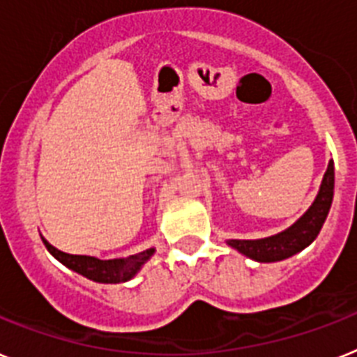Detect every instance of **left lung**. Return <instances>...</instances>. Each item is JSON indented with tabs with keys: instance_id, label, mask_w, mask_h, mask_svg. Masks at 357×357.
<instances>
[{
	"instance_id": "obj_1",
	"label": "left lung",
	"mask_w": 357,
	"mask_h": 357,
	"mask_svg": "<svg viewBox=\"0 0 357 357\" xmlns=\"http://www.w3.org/2000/svg\"><path fill=\"white\" fill-rule=\"evenodd\" d=\"M332 197H334V163H328L325 176H323L321 188L317 192L316 202L305 212L301 220L296 221L290 229L281 234L265 239H230V247L238 248L245 256L252 257L256 261L271 263L280 261L285 257L294 256L299 250L312 243L319 234L325 223L328 211H331Z\"/></svg>"
}]
</instances>
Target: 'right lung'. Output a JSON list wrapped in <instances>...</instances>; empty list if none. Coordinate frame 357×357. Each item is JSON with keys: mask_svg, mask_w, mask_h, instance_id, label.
Wrapping results in <instances>:
<instances>
[{"mask_svg": "<svg viewBox=\"0 0 357 357\" xmlns=\"http://www.w3.org/2000/svg\"><path fill=\"white\" fill-rule=\"evenodd\" d=\"M43 243L47 250L56 259H59L63 265L72 268L77 274L85 275L89 280L98 281V283H123V281L132 280L136 272L142 268L143 263L154 254V248H149V250L134 254L127 259H98V257L92 256H74V254L61 252L56 247H52L47 239H43Z\"/></svg>", "mask_w": 357, "mask_h": 357, "instance_id": "obj_1", "label": "right lung"}]
</instances>
